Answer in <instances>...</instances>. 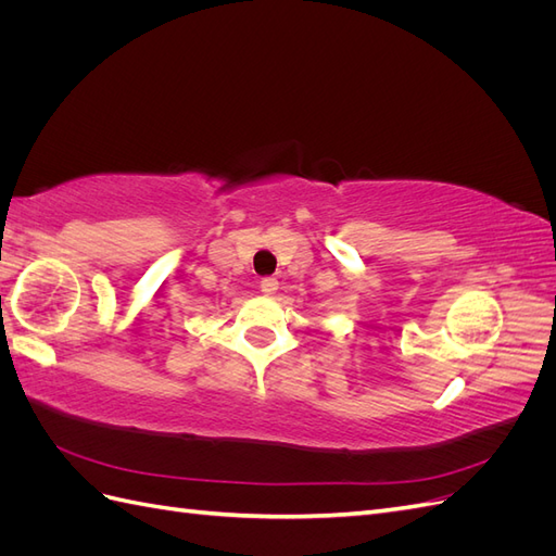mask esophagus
<instances>
[{
    "mask_svg": "<svg viewBox=\"0 0 556 556\" xmlns=\"http://www.w3.org/2000/svg\"><path fill=\"white\" fill-rule=\"evenodd\" d=\"M260 290L266 294V296H274L276 290H278V280L276 278H264L260 282Z\"/></svg>",
    "mask_w": 556,
    "mask_h": 556,
    "instance_id": "1",
    "label": "esophagus"
}]
</instances>
